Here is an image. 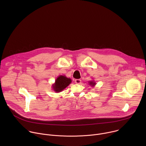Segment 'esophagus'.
Returning a JSON list of instances; mask_svg holds the SVG:
<instances>
[{
    "label": "esophagus",
    "instance_id": "esophagus-1",
    "mask_svg": "<svg viewBox=\"0 0 146 146\" xmlns=\"http://www.w3.org/2000/svg\"><path fill=\"white\" fill-rule=\"evenodd\" d=\"M81 81L80 79H76L75 80V83H76V84H80V83H81Z\"/></svg>",
    "mask_w": 146,
    "mask_h": 146
}]
</instances>
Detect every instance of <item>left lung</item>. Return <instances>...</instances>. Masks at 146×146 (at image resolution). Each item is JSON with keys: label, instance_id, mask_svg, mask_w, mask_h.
<instances>
[{"label": "left lung", "instance_id": "8db88e82", "mask_svg": "<svg viewBox=\"0 0 146 146\" xmlns=\"http://www.w3.org/2000/svg\"><path fill=\"white\" fill-rule=\"evenodd\" d=\"M89 85L91 87H95V85L96 84V83L95 82V81L94 80H91V81H89Z\"/></svg>", "mask_w": 146, "mask_h": 146}]
</instances>
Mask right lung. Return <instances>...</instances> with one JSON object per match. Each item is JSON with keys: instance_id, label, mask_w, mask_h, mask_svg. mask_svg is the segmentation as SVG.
<instances>
[{"instance_id": "obj_1", "label": "right lung", "mask_w": 146, "mask_h": 146, "mask_svg": "<svg viewBox=\"0 0 146 146\" xmlns=\"http://www.w3.org/2000/svg\"><path fill=\"white\" fill-rule=\"evenodd\" d=\"M71 82L72 80L70 78L66 77V76L60 75L56 78L55 82L52 85V88L54 91L58 93L65 89Z\"/></svg>"}]
</instances>
